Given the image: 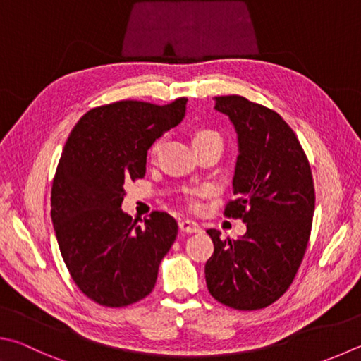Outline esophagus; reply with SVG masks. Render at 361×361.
Returning a JSON list of instances; mask_svg holds the SVG:
<instances>
[{"instance_id": "34e87169", "label": "esophagus", "mask_w": 361, "mask_h": 361, "mask_svg": "<svg viewBox=\"0 0 361 361\" xmlns=\"http://www.w3.org/2000/svg\"><path fill=\"white\" fill-rule=\"evenodd\" d=\"M180 231L183 233H197L200 232V227L192 221H180Z\"/></svg>"}]
</instances>
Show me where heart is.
I'll use <instances>...</instances> for the list:
<instances>
[{
	"label": "heart",
	"mask_w": 361,
	"mask_h": 361,
	"mask_svg": "<svg viewBox=\"0 0 361 361\" xmlns=\"http://www.w3.org/2000/svg\"><path fill=\"white\" fill-rule=\"evenodd\" d=\"M212 137H219L218 134L214 133V130H209V129H199L195 130L194 134V142L197 140H205V139H212ZM162 147V140H156L152 147V154H158V152ZM212 194V189L209 188H199V189H191V191L188 192V197H189V203H191L192 208H197L199 203L197 199L200 197H207V195Z\"/></svg>",
	"instance_id": "b5f03b06"
}]
</instances>
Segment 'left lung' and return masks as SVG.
<instances>
[{"label": "left lung", "mask_w": 361, "mask_h": 361, "mask_svg": "<svg viewBox=\"0 0 361 361\" xmlns=\"http://www.w3.org/2000/svg\"><path fill=\"white\" fill-rule=\"evenodd\" d=\"M238 135L233 200L224 214L246 222L241 238L209 228L214 251L207 287L219 303L240 311L270 306L289 289L310 241L316 194L306 154L274 110L243 96L214 97Z\"/></svg>", "instance_id": "obj_1"}]
</instances>
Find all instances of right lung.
<instances>
[{
	"label": "right lung",
	"mask_w": 361,
	"mask_h": 361,
	"mask_svg": "<svg viewBox=\"0 0 361 361\" xmlns=\"http://www.w3.org/2000/svg\"><path fill=\"white\" fill-rule=\"evenodd\" d=\"M186 97L166 106L118 101L94 107L71 130L51 186V222L64 264L88 298L109 307L153 290L178 224L153 212L140 227L121 209L124 181L145 176L156 139L186 114Z\"/></svg>",
	"instance_id": "obj_1"
}]
</instances>
